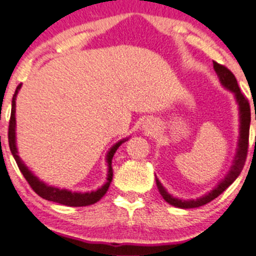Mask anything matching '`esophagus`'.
<instances>
[{
    "instance_id": "esophagus-1",
    "label": "esophagus",
    "mask_w": 256,
    "mask_h": 256,
    "mask_svg": "<svg viewBox=\"0 0 256 256\" xmlns=\"http://www.w3.org/2000/svg\"><path fill=\"white\" fill-rule=\"evenodd\" d=\"M142 128L146 131L147 134H150V135H154V134L157 132V125L154 124V121H152V120L144 121Z\"/></svg>"
}]
</instances>
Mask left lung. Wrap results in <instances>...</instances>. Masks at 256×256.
<instances>
[{"instance_id":"1","label":"left lung","mask_w":256,"mask_h":256,"mask_svg":"<svg viewBox=\"0 0 256 256\" xmlns=\"http://www.w3.org/2000/svg\"><path fill=\"white\" fill-rule=\"evenodd\" d=\"M213 68L216 70V76H218L219 80H220V84L223 85L226 89H228L229 92H232L236 98V102L239 106V140H238V148H236V157L233 160V164L230 166V170L226 174V176L220 180V182L216 184V187H214L210 192H208L207 194L202 196V197L197 198V200H180V198L174 197L172 194H170L166 190V188L162 186V183L160 182L158 178L156 177V184L158 188L160 193L164 197V200L167 203H170L171 206H174L177 208L182 209H190V208H198L202 207V206L207 204L210 200H216L220 193H223L234 180L238 178V176L242 172V167H244L245 160H246L248 154V144H249V128H250V105L248 99L245 98V95L240 92L238 82H236L234 74L229 70L228 68H226L224 66H220L216 62H213ZM256 118V115H255Z\"/></svg>"}]
</instances>
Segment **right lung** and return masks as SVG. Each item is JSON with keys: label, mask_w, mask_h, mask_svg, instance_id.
<instances>
[{"label": "right lung", "mask_w": 256, "mask_h": 256, "mask_svg": "<svg viewBox=\"0 0 256 256\" xmlns=\"http://www.w3.org/2000/svg\"><path fill=\"white\" fill-rule=\"evenodd\" d=\"M22 84H20L17 86L16 92H14V98H12V109H11V118H10V126H8V144H10V150H11L12 154H14V160L17 162L18 168L20 170L22 174L24 176L27 182L30 183V186L32 187V190L37 193L40 197L44 198V200H50V202L59 203V204L63 206H69V207H84V206H90L96 203L98 200H102L105 196V193L109 190V186L112 183V161L114 154L116 152V150L118 148L121 144H124L125 141H128V138H122L118 142H116L114 146L110 147V150L106 154V164H108V176H106V182L100 188H98L96 190H92V192H72V190H66V188H58L53 187V186H49L47 183H44L43 180H40L37 176H34L32 171L28 168L24 164V162L20 160V154H18L17 150V144H16V99L17 94L20 92Z\"/></svg>", "instance_id": "obj_1"}]
</instances>
